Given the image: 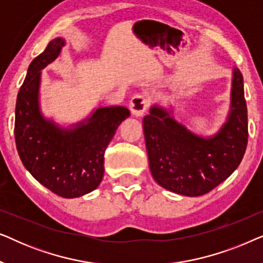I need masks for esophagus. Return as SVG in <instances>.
Listing matches in <instances>:
<instances>
[{
	"instance_id": "34e87169",
	"label": "esophagus",
	"mask_w": 263,
	"mask_h": 263,
	"mask_svg": "<svg viewBox=\"0 0 263 263\" xmlns=\"http://www.w3.org/2000/svg\"><path fill=\"white\" fill-rule=\"evenodd\" d=\"M148 97L143 95H135L130 100V105H129V107H130L132 114L134 115V116L140 117L145 114L147 107H148Z\"/></svg>"
}]
</instances>
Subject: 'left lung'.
<instances>
[{
  "mask_svg": "<svg viewBox=\"0 0 263 263\" xmlns=\"http://www.w3.org/2000/svg\"><path fill=\"white\" fill-rule=\"evenodd\" d=\"M166 110L153 105L143 117L151 174L158 184L185 196L203 195L230 177L248 143L243 75L232 71L231 105L226 122L211 138L194 134Z\"/></svg>",
  "mask_w": 263,
  "mask_h": 263,
  "instance_id": "1",
  "label": "left lung"
}]
</instances>
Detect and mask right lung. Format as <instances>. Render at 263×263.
Returning <instances> with one entry per match:
<instances>
[{"label":"right lung","mask_w":263,"mask_h":263,"mask_svg":"<svg viewBox=\"0 0 263 263\" xmlns=\"http://www.w3.org/2000/svg\"><path fill=\"white\" fill-rule=\"evenodd\" d=\"M64 44L63 38L52 39L31 62L17 93L14 134L17 153L28 172L56 195L74 199L100 184L106 147L130 112L124 106L98 107L68 128L43 116L41 70L59 57Z\"/></svg>","instance_id":"right-lung-1"}]
</instances>
